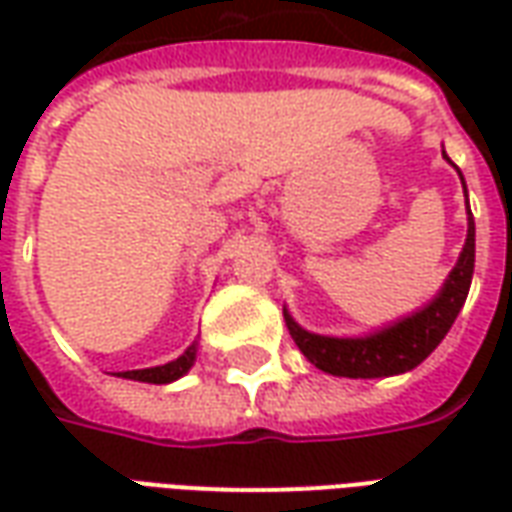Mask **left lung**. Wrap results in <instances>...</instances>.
I'll return each instance as SVG.
<instances>
[{
    "label": "left lung",
    "instance_id": "obj_1",
    "mask_svg": "<svg viewBox=\"0 0 512 512\" xmlns=\"http://www.w3.org/2000/svg\"><path fill=\"white\" fill-rule=\"evenodd\" d=\"M466 208H469V202H466ZM472 271L474 219L469 213L466 244H463V252L452 268L447 285L441 288L439 299L430 301L428 307L417 315H411L406 321L395 323V326H389L373 337H359V340H337V337L304 332L288 312H285V323H288L290 337L301 348V354L323 373L343 378H381L406 373L411 367H417L422 359H428L430 351L444 340V334L450 332L463 301L469 296Z\"/></svg>",
    "mask_w": 512,
    "mask_h": 512
}]
</instances>
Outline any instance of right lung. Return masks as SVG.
Returning a JSON list of instances; mask_svg holds the SVG:
<instances>
[{"label": "right lung", "mask_w": 512, "mask_h": 512, "mask_svg": "<svg viewBox=\"0 0 512 512\" xmlns=\"http://www.w3.org/2000/svg\"><path fill=\"white\" fill-rule=\"evenodd\" d=\"M194 354H197V348L191 345L186 354L178 356V359L169 362V365L147 367V370H126V373H120V376L134 378V381H145V384H169V381H175V378H180L183 373H189V367L194 365Z\"/></svg>", "instance_id": "right-lung-1"}]
</instances>
